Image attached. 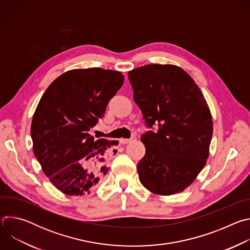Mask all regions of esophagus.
<instances>
[{
    "label": "esophagus",
    "mask_w": 250,
    "mask_h": 250,
    "mask_svg": "<svg viewBox=\"0 0 250 250\" xmlns=\"http://www.w3.org/2000/svg\"><path fill=\"white\" fill-rule=\"evenodd\" d=\"M135 137H131V138H121L120 139V142L122 145H127V144H130V142L132 140H134Z\"/></svg>",
    "instance_id": "1"
}]
</instances>
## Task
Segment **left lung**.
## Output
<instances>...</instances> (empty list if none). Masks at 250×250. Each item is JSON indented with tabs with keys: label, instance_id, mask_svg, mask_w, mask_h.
Segmentation results:
<instances>
[{
	"label": "left lung",
	"instance_id": "left-lung-1",
	"mask_svg": "<svg viewBox=\"0 0 250 250\" xmlns=\"http://www.w3.org/2000/svg\"><path fill=\"white\" fill-rule=\"evenodd\" d=\"M133 100L148 127L141 135L146 155L137 164L139 180L150 192L169 196L184 191L206 165L212 136L208 105L185 71L149 64L128 72Z\"/></svg>",
	"mask_w": 250,
	"mask_h": 250
}]
</instances>
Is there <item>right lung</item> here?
I'll list each match as a JSON object with an SVG mask.
<instances>
[{
    "label": "right lung",
    "mask_w": 250,
    "mask_h": 250,
    "mask_svg": "<svg viewBox=\"0 0 250 250\" xmlns=\"http://www.w3.org/2000/svg\"><path fill=\"white\" fill-rule=\"evenodd\" d=\"M119 71L73 69L46 89L34 112L33 153L49 181L69 196L90 194L108 173L105 160L114 142L88 132L104 117L109 101L124 84Z\"/></svg>",
    "instance_id": "obj_1"
}]
</instances>
